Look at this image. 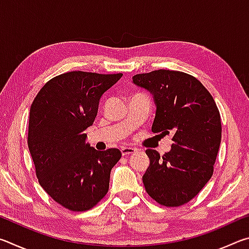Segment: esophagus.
<instances>
[{"label":"esophagus","instance_id":"34e87169","mask_svg":"<svg viewBox=\"0 0 249 249\" xmlns=\"http://www.w3.org/2000/svg\"><path fill=\"white\" fill-rule=\"evenodd\" d=\"M121 151H122V155H130V154H134L136 153L137 149L136 148H133V147H126V146H123L121 147Z\"/></svg>","mask_w":249,"mask_h":249}]
</instances>
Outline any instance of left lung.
Masks as SVG:
<instances>
[{"instance_id": "1", "label": "left lung", "mask_w": 249, "mask_h": 249, "mask_svg": "<svg viewBox=\"0 0 249 249\" xmlns=\"http://www.w3.org/2000/svg\"><path fill=\"white\" fill-rule=\"evenodd\" d=\"M133 83L154 98L151 130L171 133L174 142L162 156L146 150L150 161L142 176L146 191L161 205L188 203L213 175L222 136L216 104L199 80L180 71L160 69L136 74Z\"/></svg>"}]
</instances>
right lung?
Returning a JSON list of instances; mask_svg holds the SVG:
<instances>
[{
    "mask_svg": "<svg viewBox=\"0 0 249 249\" xmlns=\"http://www.w3.org/2000/svg\"><path fill=\"white\" fill-rule=\"evenodd\" d=\"M122 73L71 71L50 80L29 111L28 148L39 184L70 211L93 208L108 191L112 168L121 151H100L87 142L84 130L93 124L101 96Z\"/></svg>",
    "mask_w": 249,
    "mask_h": 249,
    "instance_id": "obj_1",
    "label": "right lung"
}]
</instances>
